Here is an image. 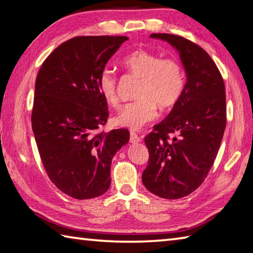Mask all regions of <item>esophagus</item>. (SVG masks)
Masks as SVG:
<instances>
[{"label": "esophagus", "instance_id": "esophagus-1", "mask_svg": "<svg viewBox=\"0 0 253 253\" xmlns=\"http://www.w3.org/2000/svg\"><path fill=\"white\" fill-rule=\"evenodd\" d=\"M129 141L131 142V144H138V142H140L139 136L137 135L136 132L130 131V138H129Z\"/></svg>", "mask_w": 253, "mask_h": 253}]
</instances>
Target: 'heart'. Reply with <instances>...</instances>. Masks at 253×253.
I'll return each mask as SVG.
<instances>
[{"label": "heart", "mask_w": 253, "mask_h": 253, "mask_svg": "<svg viewBox=\"0 0 253 253\" xmlns=\"http://www.w3.org/2000/svg\"><path fill=\"white\" fill-rule=\"evenodd\" d=\"M124 66L140 77L137 90L138 99L128 103L115 117L117 126L139 130L157 117V106L171 108L185 88V76L179 62L173 58H162L158 54L137 49L124 58ZM98 89L109 106H117V79L112 72L104 71L98 77Z\"/></svg>", "instance_id": "obj_1"}]
</instances>
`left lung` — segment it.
<instances>
[{
	"label": "left lung",
	"mask_w": 253,
	"mask_h": 253,
	"mask_svg": "<svg viewBox=\"0 0 253 253\" xmlns=\"http://www.w3.org/2000/svg\"><path fill=\"white\" fill-rule=\"evenodd\" d=\"M150 38L176 49L186 84L171 112L145 137L149 160L142 183L156 196L179 199L203 183L217 157L226 128L224 84L214 62L197 44L166 33Z\"/></svg>",
	"instance_id": "1"
}]
</instances>
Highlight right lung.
<instances>
[{
	"label": "right lung",
	"instance_id": "obj_1",
	"mask_svg": "<svg viewBox=\"0 0 253 253\" xmlns=\"http://www.w3.org/2000/svg\"><path fill=\"white\" fill-rule=\"evenodd\" d=\"M126 36H77L45 59L36 77L32 112L39 153L48 177L75 199L102 196L112 160L129 140L127 129L97 132L107 122L98 77Z\"/></svg>",
	"mask_w": 253,
	"mask_h": 253
}]
</instances>
